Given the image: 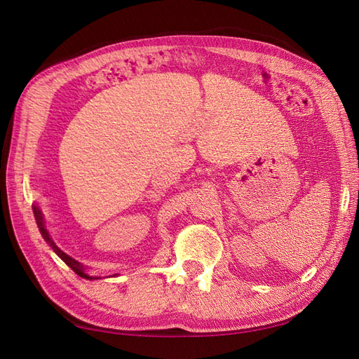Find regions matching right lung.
I'll return each instance as SVG.
<instances>
[{"instance_id": "add662e5", "label": "right lung", "mask_w": 359, "mask_h": 359, "mask_svg": "<svg viewBox=\"0 0 359 359\" xmlns=\"http://www.w3.org/2000/svg\"><path fill=\"white\" fill-rule=\"evenodd\" d=\"M33 214H34V218H36V224H38V227H39V232H41V235L43 236V240L47 241V244L51 247V249L54 250V253H56L59 258L65 262L68 267L71 269V270H74L80 278H83V279H89V280H92V279H100V278H95V276H89L88 273H86V267L83 264H80L79 261H76L74 258H71L69 255H67L65 252H62L59 247L56 245V243L53 241V238L50 236V233H48V231H47V227H45V219H43V214H42V210H41V208L38 206V205H33Z\"/></svg>"}]
</instances>
